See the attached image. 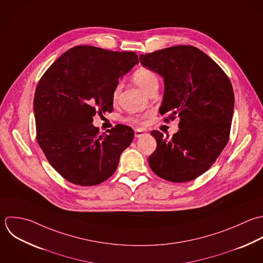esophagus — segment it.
<instances>
[{"label":"esophagus","mask_w":263,"mask_h":263,"mask_svg":"<svg viewBox=\"0 0 263 263\" xmlns=\"http://www.w3.org/2000/svg\"><path fill=\"white\" fill-rule=\"evenodd\" d=\"M142 135H144V131H143V130H140V129L135 130V137L139 138V137H141Z\"/></svg>","instance_id":"34e87169"}]
</instances>
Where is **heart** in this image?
<instances>
[{
  "label": "heart",
  "instance_id": "1",
  "mask_svg": "<svg viewBox=\"0 0 263 263\" xmlns=\"http://www.w3.org/2000/svg\"><path fill=\"white\" fill-rule=\"evenodd\" d=\"M133 80L145 93H148L152 89L159 87V79L157 74L152 69L146 67L138 68L133 73ZM120 90H121V84H118L112 91V98L115 100L118 98ZM129 121L135 124L141 123V120L139 118H130Z\"/></svg>",
  "mask_w": 263,
  "mask_h": 263
}]
</instances>
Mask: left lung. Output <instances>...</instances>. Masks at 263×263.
Returning <instances> with one entry per match:
<instances>
[{"mask_svg": "<svg viewBox=\"0 0 263 263\" xmlns=\"http://www.w3.org/2000/svg\"><path fill=\"white\" fill-rule=\"evenodd\" d=\"M143 66L164 78L161 115L180 119L179 130L169 139L151 134L157 148L151 169L171 182H187L205 173L228 144L234 114L232 83L221 67L194 46L179 45L140 55Z\"/></svg>", "mask_w": 263, "mask_h": 263, "instance_id": "obj_1", "label": "left lung"}]
</instances>
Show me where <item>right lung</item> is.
Instances as JSON below:
<instances>
[{
  "label": "right lung",
  "instance_id": "add662e5",
  "mask_svg": "<svg viewBox=\"0 0 263 263\" xmlns=\"http://www.w3.org/2000/svg\"><path fill=\"white\" fill-rule=\"evenodd\" d=\"M139 62L134 52L77 46L63 53L37 83L33 112L36 141L50 165L67 181L97 185L109 178L134 131L117 125L99 133L96 112H110L119 79Z\"/></svg>",
  "mask_w": 263,
  "mask_h": 263
}]
</instances>
